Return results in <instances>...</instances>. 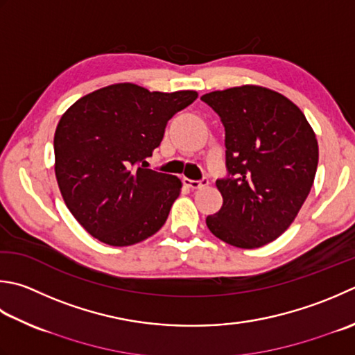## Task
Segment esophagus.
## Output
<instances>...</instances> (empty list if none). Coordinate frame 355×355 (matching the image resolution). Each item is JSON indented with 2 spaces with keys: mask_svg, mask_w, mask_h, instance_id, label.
I'll return each instance as SVG.
<instances>
[{
  "mask_svg": "<svg viewBox=\"0 0 355 355\" xmlns=\"http://www.w3.org/2000/svg\"><path fill=\"white\" fill-rule=\"evenodd\" d=\"M184 184H186L187 187H191V189H201V187H205V186L209 184V182H207V178L200 180V182H196V180L184 178Z\"/></svg>",
  "mask_w": 355,
  "mask_h": 355,
  "instance_id": "1",
  "label": "esophagus"
}]
</instances>
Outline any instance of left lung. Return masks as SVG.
Here are the masks:
<instances>
[{"label": "left lung", "mask_w": 355, "mask_h": 355, "mask_svg": "<svg viewBox=\"0 0 355 355\" xmlns=\"http://www.w3.org/2000/svg\"><path fill=\"white\" fill-rule=\"evenodd\" d=\"M226 130L229 177L217 180L223 206L207 215L227 245L255 249L293 225L314 183L315 132L298 106L272 89L243 85L205 94Z\"/></svg>", "instance_id": "left-lung-1"}]
</instances>
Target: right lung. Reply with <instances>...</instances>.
Segmentation results:
<instances>
[{"instance_id":"right-lung-1","label":"right lung","mask_w":355,"mask_h":355,"mask_svg":"<svg viewBox=\"0 0 355 355\" xmlns=\"http://www.w3.org/2000/svg\"><path fill=\"white\" fill-rule=\"evenodd\" d=\"M197 96L196 90L164 94L116 83L62 114L53 137L55 177L67 209L92 237L130 246L164 225L182 180L146 169V158L171 118Z\"/></svg>"}]
</instances>
